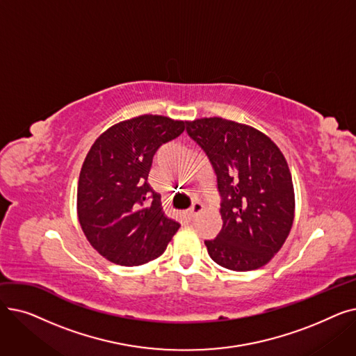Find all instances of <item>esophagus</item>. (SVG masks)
Wrapping results in <instances>:
<instances>
[{"instance_id":"1","label":"esophagus","mask_w":356,"mask_h":356,"mask_svg":"<svg viewBox=\"0 0 356 356\" xmlns=\"http://www.w3.org/2000/svg\"><path fill=\"white\" fill-rule=\"evenodd\" d=\"M204 209V207L203 204L200 203V202H196V203H193V207L191 208V211L188 212V218L191 219V220H193Z\"/></svg>"}]
</instances>
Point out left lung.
Returning <instances> with one entry per match:
<instances>
[{
  "instance_id": "obj_1",
  "label": "left lung",
  "mask_w": 356,
  "mask_h": 356,
  "mask_svg": "<svg viewBox=\"0 0 356 356\" xmlns=\"http://www.w3.org/2000/svg\"><path fill=\"white\" fill-rule=\"evenodd\" d=\"M207 153L222 197V228L204 241L211 258L232 271L266 266L286 242L294 219L287 161L261 131L219 117L186 122Z\"/></svg>"
}]
</instances>
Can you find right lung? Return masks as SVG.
Wrapping results in <instances>:
<instances>
[{
    "label": "right lung",
    "mask_w": 356,
    "mask_h": 356,
    "mask_svg": "<svg viewBox=\"0 0 356 356\" xmlns=\"http://www.w3.org/2000/svg\"><path fill=\"white\" fill-rule=\"evenodd\" d=\"M184 121L140 115L108 128L92 144L78 184V218L89 244L118 266L159 258L179 222L168 219L147 183L160 145L177 138Z\"/></svg>",
    "instance_id": "1"
}]
</instances>
